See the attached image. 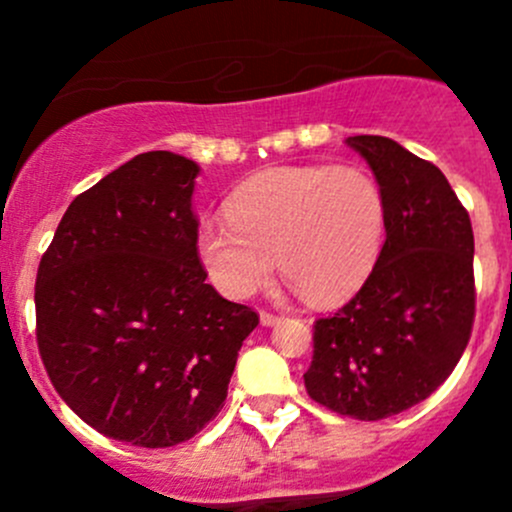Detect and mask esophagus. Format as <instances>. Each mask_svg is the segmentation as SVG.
Wrapping results in <instances>:
<instances>
[{
	"label": "esophagus",
	"mask_w": 512,
	"mask_h": 512,
	"mask_svg": "<svg viewBox=\"0 0 512 512\" xmlns=\"http://www.w3.org/2000/svg\"><path fill=\"white\" fill-rule=\"evenodd\" d=\"M280 319H282V314L270 312V309H262V312H260V322L265 324V327H272V324H277Z\"/></svg>",
	"instance_id": "34e87169"
}]
</instances>
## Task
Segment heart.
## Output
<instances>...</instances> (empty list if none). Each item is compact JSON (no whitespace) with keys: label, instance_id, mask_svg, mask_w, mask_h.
Instances as JSON below:
<instances>
[{"label":"heart","instance_id":"heart-1","mask_svg":"<svg viewBox=\"0 0 512 512\" xmlns=\"http://www.w3.org/2000/svg\"><path fill=\"white\" fill-rule=\"evenodd\" d=\"M389 203L361 165H282L237 185L225 220H203L195 252L220 292L245 299L275 267L314 304L352 297L374 275Z\"/></svg>","mask_w":512,"mask_h":512}]
</instances>
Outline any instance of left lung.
Here are the masks:
<instances>
[{
    "mask_svg": "<svg viewBox=\"0 0 512 512\" xmlns=\"http://www.w3.org/2000/svg\"><path fill=\"white\" fill-rule=\"evenodd\" d=\"M347 143L384 188L389 230L369 282L314 322L304 386L334 414L379 421L431 396L466 352L476 319L473 227L436 165L384 136Z\"/></svg>",
    "mask_w": 512,
    "mask_h": 512,
    "instance_id": "8db88e82",
    "label": "left lung"
}]
</instances>
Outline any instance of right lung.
<instances>
[{
    "label": "right lung",
    "instance_id": "add662e5",
    "mask_svg": "<svg viewBox=\"0 0 512 512\" xmlns=\"http://www.w3.org/2000/svg\"><path fill=\"white\" fill-rule=\"evenodd\" d=\"M198 163L148 151L76 195L36 272V344L81 421L168 448L223 409L237 352L260 324L205 282L195 252Z\"/></svg>",
    "mask_w": 512,
    "mask_h": 512
}]
</instances>
